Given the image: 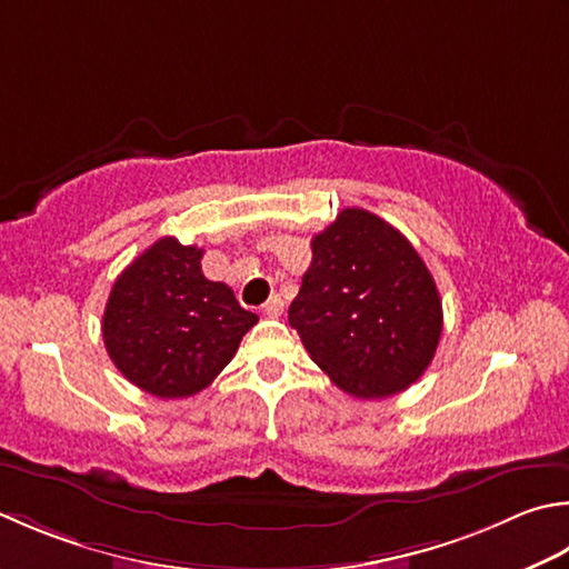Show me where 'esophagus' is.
Listing matches in <instances>:
<instances>
[{
	"instance_id": "1",
	"label": "esophagus",
	"mask_w": 569,
	"mask_h": 569,
	"mask_svg": "<svg viewBox=\"0 0 569 569\" xmlns=\"http://www.w3.org/2000/svg\"><path fill=\"white\" fill-rule=\"evenodd\" d=\"M283 313V300H281V296H273V298H269L263 303V316H269V318H278Z\"/></svg>"
}]
</instances>
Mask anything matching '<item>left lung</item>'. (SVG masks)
I'll use <instances>...</instances> for the list:
<instances>
[{
	"instance_id": "8db88e82",
	"label": "left lung",
	"mask_w": 569,
	"mask_h": 569,
	"mask_svg": "<svg viewBox=\"0 0 569 569\" xmlns=\"http://www.w3.org/2000/svg\"><path fill=\"white\" fill-rule=\"evenodd\" d=\"M313 261L288 308L310 358L342 392L385 399L415 385L443 328L417 249L372 211L348 207L310 241Z\"/></svg>"
}]
</instances>
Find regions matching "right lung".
<instances>
[{"instance_id": "obj_1", "label": "right lung", "mask_w": 569, "mask_h": 569, "mask_svg": "<svg viewBox=\"0 0 569 569\" xmlns=\"http://www.w3.org/2000/svg\"><path fill=\"white\" fill-rule=\"evenodd\" d=\"M202 253L162 237L116 278L108 296L106 350L122 377L152 397L202 392L259 322L227 283L202 273Z\"/></svg>"}]
</instances>
